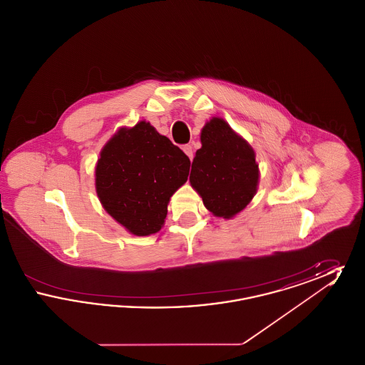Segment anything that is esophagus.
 I'll return each instance as SVG.
<instances>
[{
	"label": "esophagus",
	"instance_id": "obj_1",
	"mask_svg": "<svg viewBox=\"0 0 365 365\" xmlns=\"http://www.w3.org/2000/svg\"><path fill=\"white\" fill-rule=\"evenodd\" d=\"M182 149H183V152L186 153V156L189 157L190 160H192V156H194V155H192V146H191V145H185Z\"/></svg>",
	"mask_w": 365,
	"mask_h": 365
}]
</instances>
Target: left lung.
<instances>
[{"mask_svg": "<svg viewBox=\"0 0 365 365\" xmlns=\"http://www.w3.org/2000/svg\"><path fill=\"white\" fill-rule=\"evenodd\" d=\"M201 143L191 164V187L209 212L231 219L257 191L260 175L255 150L220 118L204 125Z\"/></svg>", "mask_w": 365, "mask_h": 365, "instance_id": "left-lung-1", "label": "left lung"}]
</instances>
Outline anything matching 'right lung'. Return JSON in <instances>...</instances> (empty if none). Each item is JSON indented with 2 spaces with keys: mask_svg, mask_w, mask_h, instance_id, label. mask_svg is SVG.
I'll use <instances>...</instances> for the list:
<instances>
[{
  "mask_svg": "<svg viewBox=\"0 0 365 365\" xmlns=\"http://www.w3.org/2000/svg\"><path fill=\"white\" fill-rule=\"evenodd\" d=\"M190 160L150 123L120 128L96 165V190L105 210L128 232L156 234L168 202L189 176Z\"/></svg>",
  "mask_w": 365,
  "mask_h": 365,
  "instance_id": "1",
  "label": "right lung"
}]
</instances>
